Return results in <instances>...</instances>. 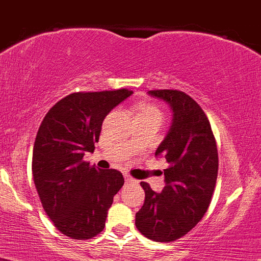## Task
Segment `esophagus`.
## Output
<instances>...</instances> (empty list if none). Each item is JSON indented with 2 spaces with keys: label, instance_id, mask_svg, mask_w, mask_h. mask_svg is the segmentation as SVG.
<instances>
[{
  "label": "esophagus",
  "instance_id": "esophagus-1",
  "mask_svg": "<svg viewBox=\"0 0 261 261\" xmlns=\"http://www.w3.org/2000/svg\"><path fill=\"white\" fill-rule=\"evenodd\" d=\"M124 178H125V181H127V182H133L134 181L133 177H130L129 174H124Z\"/></svg>",
  "mask_w": 261,
  "mask_h": 261
}]
</instances>
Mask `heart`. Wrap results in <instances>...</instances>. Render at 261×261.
<instances>
[{"mask_svg":"<svg viewBox=\"0 0 261 261\" xmlns=\"http://www.w3.org/2000/svg\"><path fill=\"white\" fill-rule=\"evenodd\" d=\"M138 114H161V113L158 111L157 107L152 106V104H148V103H143L139 106Z\"/></svg>","mask_w":261,"mask_h":261,"instance_id":"b5f03b06","label":"heart"}]
</instances>
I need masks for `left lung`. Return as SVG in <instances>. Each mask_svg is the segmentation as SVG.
<instances>
[{
    "label": "left lung",
    "mask_w": 261,
    "mask_h": 261,
    "mask_svg": "<svg viewBox=\"0 0 261 261\" xmlns=\"http://www.w3.org/2000/svg\"><path fill=\"white\" fill-rule=\"evenodd\" d=\"M173 111V123L155 155L168 163L166 187L155 193L141 182L146 197L136 214V226L142 235L158 243H168L191 231L207 211L216 186L219 154L210 120L200 106L181 90H149Z\"/></svg>",
    "instance_id": "left-lung-1"
}]
</instances>
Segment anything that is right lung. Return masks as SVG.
<instances>
[{
  "mask_svg": "<svg viewBox=\"0 0 261 261\" xmlns=\"http://www.w3.org/2000/svg\"><path fill=\"white\" fill-rule=\"evenodd\" d=\"M128 89L77 91L60 99L42 119L32 150V178L54 226L74 240L100 233L113 197L124 185L117 170L83 161L94 152L104 118Z\"/></svg>",
  "mask_w": 261,
  "mask_h": 261,
  "instance_id": "obj_1",
  "label": "right lung"
}]
</instances>
